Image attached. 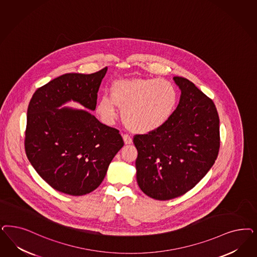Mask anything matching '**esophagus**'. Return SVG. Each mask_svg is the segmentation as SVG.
I'll list each match as a JSON object with an SVG mask.
<instances>
[{"label": "esophagus", "mask_w": 257, "mask_h": 257, "mask_svg": "<svg viewBox=\"0 0 257 257\" xmlns=\"http://www.w3.org/2000/svg\"><path fill=\"white\" fill-rule=\"evenodd\" d=\"M123 139H124L125 145H130V144L133 143V139H132V137L128 134H124L123 135Z\"/></svg>", "instance_id": "obj_1"}]
</instances>
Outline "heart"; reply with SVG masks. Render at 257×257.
I'll return each instance as SVG.
<instances>
[{"label":"heart","mask_w":257,"mask_h":257,"mask_svg":"<svg viewBox=\"0 0 257 257\" xmlns=\"http://www.w3.org/2000/svg\"><path fill=\"white\" fill-rule=\"evenodd\" d=\"M178 102L173 83L163 78L133 77L111 84L109 96L103 95L96 112L106 124L117 118V108L122 110L124 125L133 133L155 132L168 122Z\"/></svg>","instance_id":"heart-1"}]
</instances>
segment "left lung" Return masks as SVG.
I'll return each instance as SVG.
<instances>
[{"label": "left lung", "mask_w": 257, "mask_h": 257, "mask_svg": "<svg viewBox=\"0 0 257 257\" xmlns=\"http://www.w3.org/2000/svg\"><path fill=\"white\" fill-rule=\"evenodd\" d=\"M174 80L182 95L171 118L155 132L133 136L138 185L159 200L191 190L215 164L220 147L213 100L187 78L175 76Z\"/></svg>", "instance_id": "8db88e82"}]
</instances>
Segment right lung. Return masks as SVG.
Wrapping results in <instances>:
<instances>
[{
    "label": "right lung",
    "mask_w": 257,
    "mask_h": 257,
    "mask_svg": "<svg viewBox=\"0 0 257 257\" xmlns=\"http://www.w3.org/2000/svg\"><path fill=\"white\" fill-rule=\"evenodd\" d=\"M107 67L90 74H65L34 92L27 108L25 149L35 170L61 193L82 196L103 182L124 141L114 127L87 110L58 108L69 100L94 110Z\"/></svg>",
    "instance_id": "right-lung-1"
}]
</instances>
